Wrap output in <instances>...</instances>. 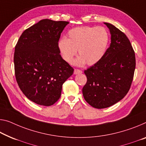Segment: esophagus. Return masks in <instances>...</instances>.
Here are the masks:
<instances>
[{
  "label": "esophagus",
  "instance_id": "obj_1",
  "mask_svg": "<svg viewBox=\"0 0 146 146\" xmlns=\"http://www.w3.org/2000/svg\"><path fill=\"white\" fill-rule=\"evenodd\" d=\"M82 71L80 70H78V69H74V74H82Z\"/></svg>",
  "mask_w": 146,
  "mask_h": 146
}]
</instances>
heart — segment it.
<instances>
[{
  "label": "heart",
  "instance_id": "obj_1",
  "mask_svg": "<svg viewBox=\"0 0 146 146\" xmlns=\"http://www.w3.org/2000/svg\"><path fill=\"white\" fill-rule=\"evenodd\" d=\"M68 38L61 37L57 43L59 53L64 61L70 63L78 50L80 56L74 62L82 66L94 65L106 52L110 41L108 31L102 27H79L68 31Z\"/></svg>",
  "mask_w": 146,
  "mask_h": 146
}]
</instances>
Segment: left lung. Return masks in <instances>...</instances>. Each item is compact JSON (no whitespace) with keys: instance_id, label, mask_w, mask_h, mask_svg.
<instances>
[{"instance_id":"8db88e82","label":"left lung","mask_w":146,"mask_h":146,"mask_svg":"<svg viewBox=\"0 0 146 146\" xmlns=\"http://www.w3.org/2000/svg\"><path fill=\"white\" fill-rule=\"evenodd\" d=\"M111 35L110 46L97 63L84 71L87 81L82 89L85 100L102 109L120 101L133 82L135 53L127 36L113 25L104 23Z\"/></svg>"}]
</instances>
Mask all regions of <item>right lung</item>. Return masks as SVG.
Masks as SVG:
<instances>
[{"label": "right lung", "mask_w": 146, "mask_h": 146, "mask_svg": "<svg viewBox=\"0 0 146 146\" xmlns=\"http://www.w3.org/2000/svg\"><path fill=\"white\" fill-rule=\"evenodd\" d=\"M69 23L46 19L26 29L15 48L17 84L31 101L50 106L59 99L62 86L74 69L62 59L57 47Z\"/></svg>", "instance_id": "right-lung-1"}]
</instances>
